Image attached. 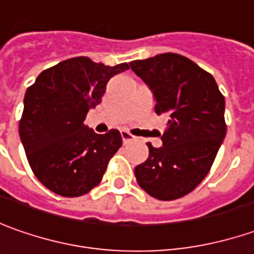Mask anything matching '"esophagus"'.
Wrapping results in <instances>:
<instances>
[{
  "label": "esophagus",
  "mask_w": 254,
  "mask_h": 254,
  "mask_svg": "<svg viewBox=\"0 0 254 254\" xmlns=\"http://www.w3.org/2000/svg\"><path fill=\"white\" fill-rule=\"evenodd\" d=\"M121 136H122V140H124V143H127V142H132V140H135L136 137L133 135H130L129 132L127 130H121Z\"/></svg>",
  "instance_id": "esophagus-1"
}]
</instances>
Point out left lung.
<instances>
[{
  "label": "left lung",
  "instance_id": "8db88e82",
  "mask_svg": "<svg viewBox=\"0 0 254 254\" xmlns=\"http://www.w3.org/2000/svg\"><path fill=\"white\" fill-rule=\"evenodd\" d=\"M153 92L154 112L167 119L162 147L147 143L137 184L153 198L187 195L205 179L226 135L225 98L215 78L192 60L163 53L129 63Z\"/></svg>",
  "mask_w": 254,
  "mask_h": 254
}]
</instances>
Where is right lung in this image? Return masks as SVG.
<instances>
[{"mask_svg":"<svg viewBox=\"0 0 254 254\" xmlns=\"http://www.w3.org/2000/svg\"><path fill=\"white\" fill-rule=\"evenodd\" d=\"M127 68V63L111 67L73 57L43 70L28 87L19 137L33 174L55 194L90 192L122 146L119 130L98 135L84 119L101 102L111 77Z\"/></svg>","mask_w":254,"mask_h":254,"instance_id":"add662e5","label":"right lung"}]
</instances>
